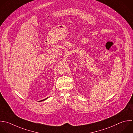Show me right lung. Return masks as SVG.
I'll list each match as a JSON object with an SVG mask.
<instances>
[{
	"mask_svg": "<svg viewBox=\"0 0 133 133\" xmlns=\"http://www.w3.org/2000/svg\"><path fill=\"white\" fill-rule=\"evenodd\" d=\"M48 98H49V97H48ZM48 98H46V99H44V100H41V101H40V102H41V101H44V100H46V99H48Z\"/></svg>",
	"mask_w": 133,
	"mask_h": 133,
	"instance_id": "add662e5",
	"label": "right lung"
}]
</instances>
